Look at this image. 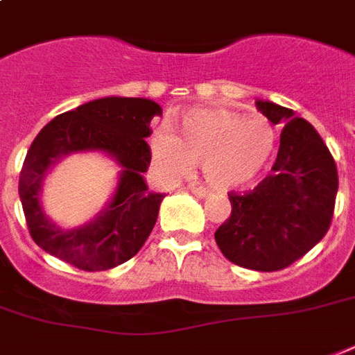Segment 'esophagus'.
<instances>
[{"mask_svg": "<svg viewBox=\"0 0 355 355\" xmlns=\"http://www.w3.org/2000/svg\"><path fill=\"white\" fill-rule=\"evenodd\" d=\"M191 193L195 195V197H199V199H206L208 195H210V191L206 188H202V186H191Z\"/></svg>", "mask_w": 355, "mask_h": 355, "instance_id": "34e87169", "label": "esophagus"}]
</instances>
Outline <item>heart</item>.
<instances>
[{
    "label": "heart",
    "instance_id": "obj_1",
    "mask_svg": "<svg viewBox=\"0 0 355 355\" xmlns=\"http://www.w3.org/2000/svg\"><path fill=\"white\" fill-rule=\"evenodd\" d=\"M153 166L162 178H178L200 162L206 180L217 189L245 188L272 158L275 127L259 116L225 108H193L182 116L180 136L158 127L150 136Z\"/></svg>",
    "mask_w": 355,
    "mask_h": 355
}]
</instances>
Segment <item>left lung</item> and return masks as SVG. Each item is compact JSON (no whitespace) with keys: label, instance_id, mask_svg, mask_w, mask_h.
<instances>
[{"label":"left lung","instance_id":"1","mask_svg":"<svg viewBox=\"0 0 355 355\" xmlns=\"http://www.w3.org/2000/svg\"><path fill=\"white\" fill-rule=\"evenodd\" d=\"M272 125H284L270 175L248 193H230L232 214L217 228L225 258L272 272L302 258L328 232L339 188L334 156L313 125L291 108L258 99Z\"/></svg>","mask_w":355,"mask_h":355}]
</instances>
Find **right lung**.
I'll return each instance as SVG.
<instances>
[{
    "label": "right lung",
    "mask_w": 355,
    "mask_h": 355,
    "mask_svg": "<svg viewBox=\"0 0 355 355\" xmlns=\"http://www.w3.org/2000/svg\"><path fill=\"white\" fill-rule=\"evenodd\" d=\"M158 103L141 97H101L64 112L42 128L19 173V199L31 237L40 248L83 270L125 263L144 247L164 193L147 188L149 123ZM105 152L120 167L119 188L105 210L83 227L62 229L45 216L40 193L49 169L73 152Z\"/></svg>",
    "instance_id": "right-lung-1"
}]
</instances>
